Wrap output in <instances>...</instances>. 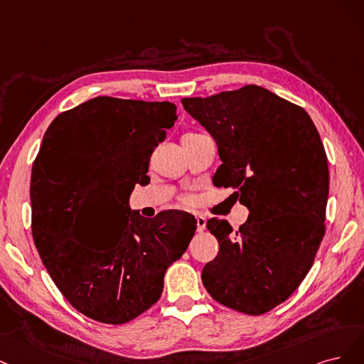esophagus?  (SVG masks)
<instances>
[{
    "instance_id": "34e87169",
    "label": "esophagus",
    "mask_w": 364,
    "mask_h": 364,
    "mask_svg": "<svg viewBox=\"0 0 364 364\" xmlns=\"http://www.w3.org/2000/svg\"><path fill=\"white\" fill-rule=\"evenodd\" d=\"M195 219H196V230H198L199 232L204 231V230H205V224H207L205 218H204L203 215H195Z\"/></svg>"
}]
</instances>
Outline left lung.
<instances>
[{"instance_id":"1","label":"left lung","mask_w":364,"mask_h":364,"mask_svg":"<svg viewBox=\"0 0 364 364\" xmlns=\"http://www.w3.org/2000/svg\"><path fill=\"white\" fill-rule=\"evenodd\" d=\"M181 104L216 140L215 186L236 189L250 210L237 231L207 220L219 252L203 269L204 287L222 306L263 314L298 289L323 239L330 173L321 136L302 107L255 85Z\"/></svg>"}]
</instances>
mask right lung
<instances>
[{"label": "right lung", "mask_w": 364, "mask_h": 364, "mask_svg": "<svg viewBox=\"0 0 364 364\" xmlns=\"http://www.w3.org/2000/svg\"><path fill=\"white\" fill-rule=\"evenodd\" d=\"M177 105L97 97L60 113L31 171V232L57 289L87 318L121 325L156 304L166 269L187 250L196 219L128 205Z\"/></svg>", "instance_id": "add662e5"}]
</instances>
